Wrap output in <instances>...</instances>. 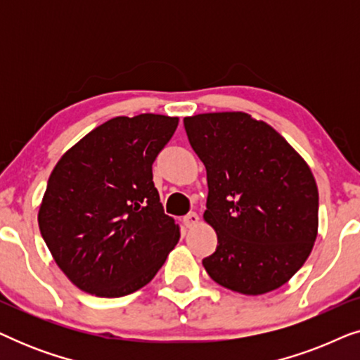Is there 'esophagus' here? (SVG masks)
Listing matches in <instances>:
<instances>
[{"instance_id":"esophagus-1","label":"esophagus","mask_w":360,"mask_h":360,"mask_svg":"<svg viewBox=\"0 0 360 360\" xmlns=\"http://www.w3.org/2000/svg\"><path fill=\"white\" fill-rule=\"evenodd\" d=\"M184 223L186 228H195V226L200 224V216L196 213H188L184 218Z\"/></svg>"}]
</instances>
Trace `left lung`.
<instances>
[{"mask_svg": "<svg viewBox=\"0 0 360 360\" xmlns=\"http://www.w3.org/2000/svg\"><path fill=\"white\" fill-rule=\"evenodd\" d=\"M206 167L205 221L218 245L203 259L216 283L262 295L302 269L318 234V186L302 155L267 122L248 112L184 120Z\"/></svg>", "mask_w": 360, "mask_h": 360, "instance_id": "8db88e82", "label": "left lung"}]
</instances>
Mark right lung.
<instances>
[{"mask_svg":"<svg viewBox=\"0 0 360 360\" xmlns=\"http://www.w3.org/2000/svg\"><path fill=\"white\" fill-rule=\"evenodd\" d=\"M179 117L117 116L68 149L53 167L39 229L73 285L105 298L155 277L180 239L152 181V164Z\"/></svg>","mask_w":360,"mask_h":360,"instance_id":"1","label":"right lung"}]
</instances>
